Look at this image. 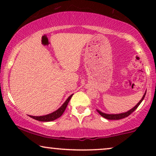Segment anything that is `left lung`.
I'll return each instance as SVG.
<instances>
[{
    "label": "left lung",
    "mask_w": 156,
    "mask_h": 156,
    "mask_svg": "<svg viewBox=\"0 0 156 156\" xmlns=\"http://www.w3.org/2000/svg\"><path fill=\"white\" fill-rule=\"evenodd\" d=\"M145 94H146V92L144 94V95H143L142 98H141V101H139V103H138L133 108L130 109L129 111H128V112H126L121 113V114H105V113L102 112H101V111L98 110V109H97V111H98V112L100 114H101L102 117L105 118V119H112H112H114H114H123V118L128 117V116H129L130 114H132V113H133L134 111H135L136 109L138 108V106H139V105H140V103H141V102H142L143 100H144V97H145Z\"/></svg>",
    "instance_id": "obj_1"
}]
</instances>
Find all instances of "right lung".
<instances>
[{
    "label": "right lung",
    "instance_id": "add662e5",
    "mask_svg": "<svg viewBox=\"0 0 156 156\" xmlns=\"http://www.w3.org/2000/svg\"><path fill=\"white\" fill-rule=\"evenodd\" d=\"M73 95V94H71V95L67 98V101H66L63 103V104H62V106H61L59 108L57 109L56 111L53 112V113H51V114H47V115L39 116H39H37H37H31V115H29V117L36 119V120L41 121V122H51V121L55 120V119H58V117H60L63 114V113L64 112V111H65L66 108H67L68 103H69V101H70L71 98H72Z\"/></svg>",
    "mask_w": 156,
    "mask_h": 156
}]
</instances>
